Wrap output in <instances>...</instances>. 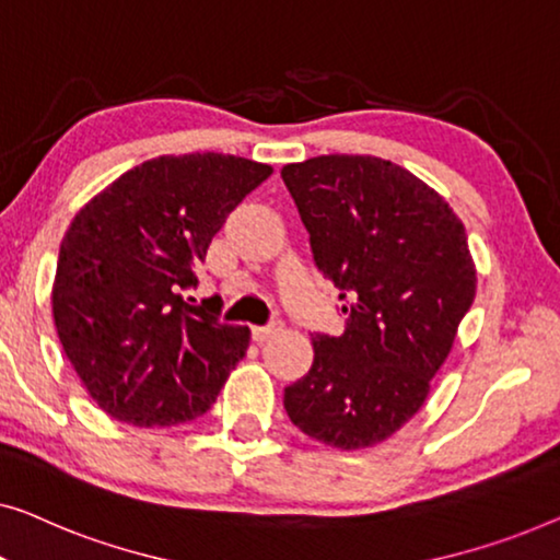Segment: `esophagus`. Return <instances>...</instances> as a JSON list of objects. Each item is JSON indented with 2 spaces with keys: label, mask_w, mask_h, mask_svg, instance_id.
Listing matches in <instances>:
<instances>
[{
  "label": "esophagus",
  "mask_w": 560,
  "mask_h": 560,
  "mask_svg": "<svg viewBox=\"0 0 560 560\" xmlns=\"http://www.w3.org/2000/svg\"><path fill=\"white\" fill-rule=\"evenodd\" d=\"M279 329H281L279 322H271V325H266V327H254V329H250V335H254V340L258 345H264L266 340H271V337L277 335Z\"/></svg>",
  "instance_id": "esophagus-1"
}]
</instances>
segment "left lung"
Returning a JSON list of instances; mask_svg holds the SVG:
<instances>
[{"label":"left lung","instance_id":"8db88e82","mask_svg":"<svg viewBox=\"0 0 560 560\" xmlns=\"http://www.w3.org/2000/svg\"><path fill=\"white\" fill-rule=\"evenodd\" d=\"M281 177L348 312L340 337L314 335L310 373L283 388V408L322 444L375 446L427 404L475 302L467 233L434 187L381 156L322 154Z\"/></svg>","mask_w":560,"mask_h":560}]
</instances>
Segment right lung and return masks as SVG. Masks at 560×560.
Returning a JSON list of instances; mask_svg holds the SVG:
<instances>
[{
    "instance_id": "obj_1",
    "label": "right lung",
    "mask_w": 560,
    "mask_h": 560,
    "mask_svg": "<svg viewBox=\"0 0 560 560\" xmlns=\"http://www.w3.org/2000/svg\"><path fill=\"white\" fill-rule=\"evenodd\" d=\"M273 172L246 156L164 154L124 172L62 235L52 319L66 358L101 411L131 427L195 421L246 355L250 329L225 325L220 299L183 289L228 212Z\"/></svg>"
}]
</instances>
